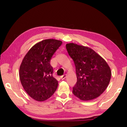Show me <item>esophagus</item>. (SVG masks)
<instances>
[{
    "label": "esophagus",
    "instance_id": "obj_1",
    "mask_svg": "<svg viewBox=\"0 0 127 127\" xmlns=\"http://www.w3.org/2000/svg\"><path fill=\"white\" fill-rule=\"evenodd\" d=\"M65 77H66V74H64V75H63V76H61L60 78H61V79H64L65 78Z\"/></svg>",
    "mask_w": 127,
    "mask_h": 127
}]
</instances>
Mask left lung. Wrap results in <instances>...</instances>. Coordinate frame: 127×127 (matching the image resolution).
Returning <instances> with one entry per match:
<instances>
[{
  "label": "left lung",
  "instance_id": "left-lung-1",
  "mask_svg": "<svg viewBox=\"0 0 127 127\" xmlns=\"http://www.w3.org/2000/svg\"><path fill=\"white\" fill-rule=\"evenodd\" d=\"M66 49L76 66L77 81L73 87V94L83 101L97 98L110 82V68L100 55L89 47L69 43Z\"/></svg>",
  "mask_w": 127,
  "mask_h": 127
}]
</instances>
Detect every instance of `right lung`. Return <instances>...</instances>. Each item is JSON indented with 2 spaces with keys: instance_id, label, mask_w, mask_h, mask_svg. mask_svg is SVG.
I'll return each instance as SVG.
<instances>
[{
  "instance_id": "right-lung-1",
  "label": "right lung",
  "mask_w": 127,
  "mask_h": 127,
  "mask_svg": "<svg viewBox=\"0 0 127 127\" xmlns=\"http://www.w3.org/2000/svg\"><path fill=\"white\" fill-rule=\"evenodd\" d=\"M62 44L55 39L37 42L30 49L20 67V79L23 89L33 99L43 101L57 90L58 82L53 76L50 60Z\"/></svg>"
}]
</instances>
